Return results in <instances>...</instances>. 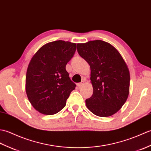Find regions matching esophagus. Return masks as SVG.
<instances>
[{
  "label": "esophagus",
  "mask_w": 151,
  "mask_h": 151,
  "mask_svg": "<svg viewBox=\"0 0 151 151\" xmlns=\"http://www.w3.org/2000/svg\"><path fill=\"white\" fill-rule=\"evenodd\" d=\"M83 84H84V82H83V81H81V83H78V86L79 88H81V86H83Z\"/></svg>",
  "instance_id": "esophagus-1"
}]
</instances>
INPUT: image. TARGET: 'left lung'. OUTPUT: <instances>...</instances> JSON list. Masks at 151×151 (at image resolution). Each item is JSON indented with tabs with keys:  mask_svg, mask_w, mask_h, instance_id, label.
Listing matches in <instances>:
<instances>
[{
	"mask_svg": "<svg viewBox=\"0 0 151 151\" xmlns=\"http://www.w3.org/2000/svg\"><path fill=\"white\" fill-rule=\"evenodd\" d=\"M79 55L90 66L93 93L85 103L99 117L114 114L128 98L130 72L119 52L109 42L95 40L78 43Z\"/></svg>",
	"mask_w": 151,
	"mask_h": 151,
	"instance_id": "left-lung-1",
	"label": "left lung"
}]
</instances>
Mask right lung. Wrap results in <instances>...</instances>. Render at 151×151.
<instances>
[{"label":"right lung","instance_id":"add662e5","mask_svg":"<svg viewBox=\"0 0 151 151\" xmlns=\"http://www.w3.org/2000/svg\"><path fill=\"white\" fill-rule=\"evenodd\" d=\"M76 43L59 40L40 48L28 66L26 92L33 108L45 115L59 112L76 88L66 65L73 56Z\"/></svg>","mask_w":151,"mask_h":151}]
</instances>
